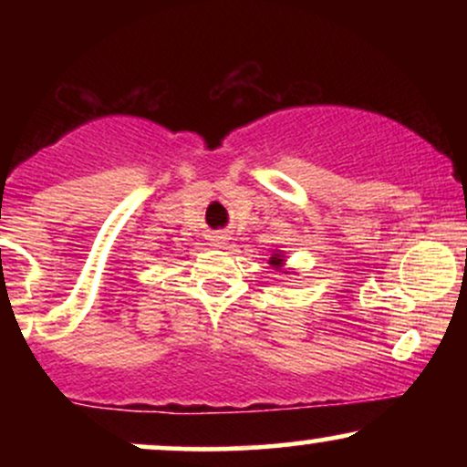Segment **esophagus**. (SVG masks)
<instances>
[{"label":"esophagus","mask_w":467,"mask_h":467,"mask_svg":"<svg viewBox=\"0 0 467 467\" xmlns=\"http://www.w3.org/2000/svg\"><path fill=\"white\" fill-rule=\"evenodd\" d=\"M223 241H226V237H222V234H217V237H213V244H215V245H222Z\"/></svg>","instance_id":"esophagus-1"}]
</instances>
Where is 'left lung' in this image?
Masks as SVG:
<instances>
[{"label": "left lung", "mask_w": 467, "mask_h": 467, "mask_svg": "<svg viewBox=\"0 0 467 467\" xmlns=\"http://www.w3.org/2000/svg\"><path fill=\"white\" fill-rule=\"evenodd\" d=\"M281 261H283V259H281V256H278V254H275V256H272V259H270V264H272V265H276V267H278V265H281Z\"/></svg>", "instance_id": "obj_1"}]
</instances>
